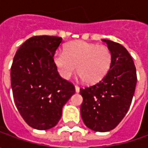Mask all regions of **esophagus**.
Wrapping results in <instances>:
<instances>
[{
  "label": "esophagus",
  "instance_id": "34e87169",
  "mask_svg": "<svg viewBox=\"0 0 148 148\" xmlns=\"http://www.w3.org/2000/svg\"><path fill=\"white\" fill-rule=\"evenodd\" d=\"M75 89H76V92H77V93H78V92L80 91V87H79L78 86H77V85L75 86Z\"/></svg>",
  "mask_w": 148,
  "mask_h": 148
}]
</instances>
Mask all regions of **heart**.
<instances>
[{"mask_svg": "<svg viewBox=\"0 0 148 148\" xmlns=\"http://www.w3.org/2000/svg\"><path fill=\"white\" fill-rule=\"evenodd\" d=\"M53 62L62 78L70 79L77 70L84 82L93 84L103 79L110 69L112 53L105 45L72 41L66 44L64 53L54 54Z\"/></svg>", "mask_w": 148, "mask_h": 148, "instance_id": "1", "label": "heart"}]
</instances>
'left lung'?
Instances as JSON below:
<instances>
[{
  "instance_id": "obj_1",
  "label": "left lung",
  "mask_w": 148,
  "mask_h": 148,
  "mask_svg": "<svg viewBox=\"0 0 148 148\" xmlns=\"http://www.w3.org/2000/svg\"><path fill=\"white\" fill-rule=\"evenodd\" d=\"M103 41L112 53L110 69L99 82L80 89L83 122L96 132L110 131L122 121L131 105L137 83L136 67L127 49L110 40Z\"/></svg>"
}]
</instances>
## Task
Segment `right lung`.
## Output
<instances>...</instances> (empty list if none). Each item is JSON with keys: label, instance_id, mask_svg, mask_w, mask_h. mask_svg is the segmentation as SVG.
I'll return each instance as SVG.
<instances>
[{"label": "right lung", "instance_id": "1", "mask_svg": "<svg viewBox=\"0 0 148 148\" xmlns=\"http://www.w3.org/2000/svg\"><path fill=\"white\" fill-rule=\"evenodd\" d=\"M62 38L34 36L14 55L10 84L14 104L26 123L38 130L54 127L63 105L75 93L74 85L60 77L53 56Z\"/></svg>", "mask_w": 148, "mask_h": 148}]
</instances>
